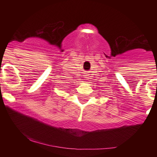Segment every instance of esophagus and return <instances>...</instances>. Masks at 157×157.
Returning a JSON list of instances; mask_svg holds the SVG:
<instances>
[{
    "mask_svg": "<svg viewBox=\"0 0 157 157\" xmlns=\"http://www.w3.org/2000/svg\"><path fill=\"white\" fill-rule=\"evenodd\" d=\"M85 76H86V80H89V74L86 73V75H85Z\"/></svg>",
    "mask_w": 157,
    "mask_h": 157,
    "instance_id": "1",
    "label": "esophagus"
}]
</instances>
